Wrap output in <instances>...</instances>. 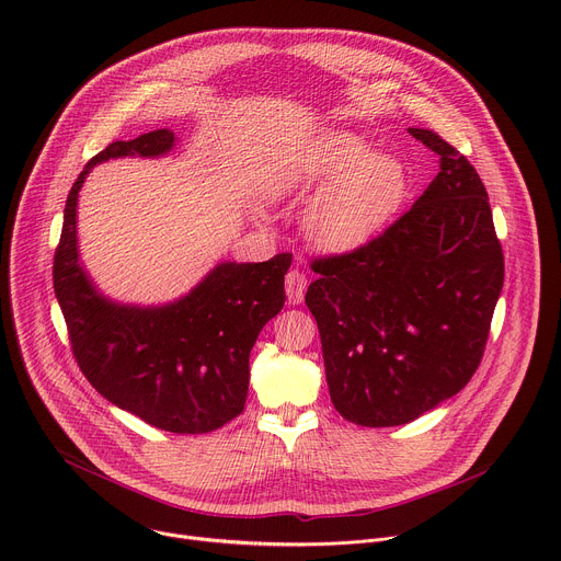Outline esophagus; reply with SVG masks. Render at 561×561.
I'll return each mask as SVG.
<instances>
[{
    "label": "esophagus",
    "mask_w": 561,
    "mask_h": 561,
    "mask_svg": "<svg viewBox=\"0 0 561 561\" xmlns=\"http://www.w3.org/2000/svg\"><path fill=\"white\" fill-rule=\"evenodd\" d=\"M308 279L304 273L299 271H288L286 275V295H288V304H301L304 301V293H306Z\"/></svg>",
    "instance_id": "1"
}]
</instances>
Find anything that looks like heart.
I'll return each mask as SVG.
<instances>
[{"instance_id": "heart-1", "label": "heart", "mask_w": 561, "mask_h": 561, "mask_svg": "<svg viewBox=\"0 0 561 561\" xmlns=\"http://www.w3.org/2000/svg\"><path fill=\"white\" fill-rule=\"evenodd\" d=\"M319 191L304 228L312 244L331 253L355 251L394 217L411 191L397 157L377 154L359 135L342 128L304 139L275 171V197Z\"/></svg>"}]
</instances>
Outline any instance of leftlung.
<instances>
[{
    "instance_id": "left-lung-1",
    "label": "left lung",
    "mask_w": 561,
    "mask_h": 561,
    "mask_svg": "<svg viewBox=\"0 0 561 561\" xmlns=\"http://www.w3.org/2000/svg\"><path fill=\"white\" fill-rule=\"evenodd\" d=\"M409 133L439 154L437 178L368 244L314 260L306 293L333 407L368 428L409 424L470 381L504 286L482 180L437 133Z\"/></svg>"
}]
</instances>
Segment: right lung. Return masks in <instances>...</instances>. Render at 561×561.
I'll list each match as a JSON object with an SVG mask.
<instances>
[{
	"instance_id": "right-lung-1",
	"label": "right lung",
	"mask_w": 561,
	"mask_h": 561,
	"mask_svg": "<svg viewBox=\"0 0 561 561\" xmlns=\"http://www.w3.org/2000/svg\"><path fill=\"white\" fill-rule=\"evenodd\" d=\"M175 146L169 128L111 141L79 173L53 262V286L70 351L111 404L178 435L210 433L244 411L251 348L284 301L290 253L268 262L215 266L167 306H124L104 297L79 264L77 195L95 164L113 157H159Z\"/></svg>"
}]
</instances>
